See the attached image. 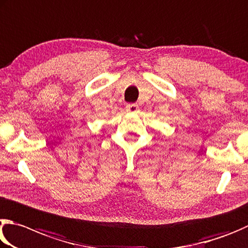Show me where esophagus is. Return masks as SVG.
<instances>
[{"mask_svg":"<svg viewBox=\"0 0 248 248\" xmlns=\"http://www.w3.org/2000/svg\"><path fill=\"white\" fill-rule=\"evenodd\" d=\"M126 110L129 113H136L138 111V106L136 103H129V104H127Z\"/></svg>","mask_w":248,"mask_h":248,"instance_id":"1","label":"esophagus"}]
</instances>
